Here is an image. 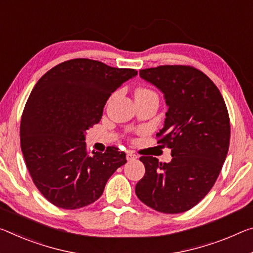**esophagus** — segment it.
Wrapping results in <instances>:
<instances>
[{
    "label": "esophagus",
    "mask_w": 253,
    "mask_h": 253,
    "mask_svg": "<svg viewBox=\"0 0 253 253\" xmlns=\"http://www.w3.org/2000/svg\"><path fill=\"white\" fill-rule=\"evenodd\" d=\"M126 158H127L128 161H131V160H136V159H137L138 156L136 155V154H134V153H131V152H128L127 155H126Z\"/></svg>",
    "instance_id": "obj_1"
}]
</instances>
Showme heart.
Masks as SVG:
<instances>
[{
    "instance_id": "heart-1",
    "label": "heart",
    "mask_w": 253,
    "mask_h": 253,
    "mask_svg": "<svg viewBox=\"0 0 253 253\" xmlns=\"http://www.w3.org/2000/svg\"><path fill=\"white\" fill-rule=\"evenodd\" d=\"M147 94H155V93L153 91L148 89H138L135 92V97H137V95H147Z\"/></svg>"
}]
</instances>
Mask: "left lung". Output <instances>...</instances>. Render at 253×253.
Instances as JSON below:
<instances>
[{
	"label": "left lung",
	"instance_id": "8db88e82",
	"mask_svg": "<svg viewBox=\"0 0 253 253\" xmlns=\"http://www.w3.org/2000/svg\"><path fill=\"white\" fill-rule=\"evenodd\" d=\"M139 76L162 91L169 107L156 137L171 148L172 160L141 156L145 175L135 192L155 211L182 213L210 192L226 159L231 127L225 101L214 82L192 66L152 67Z\"/></svg>",
	"mask_w": 253,
	"mask_h": 253
}]
</instances>
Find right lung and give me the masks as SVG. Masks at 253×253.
<instances>
[{
	"label": "right lung",
	"instance_id": "add662e5",
	"mask_svg": "<svg viewBox=\"0 0 253 253\" xmlns=\"http://www.w3.org/2000/svg\"><path fill=\"white\" fill-rule=\"evenodd\" d=\"M135 75L133 69L75 58L36 83L23 109L20 142L34 183L53 205L76 210L94 203L108 179L127 162L116 146L89 155L84 141L112 92Z\"/></svg>",
	"mask_w": 253,
	"mask_h": 253
}]
</instances>
